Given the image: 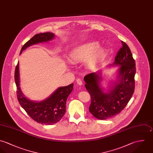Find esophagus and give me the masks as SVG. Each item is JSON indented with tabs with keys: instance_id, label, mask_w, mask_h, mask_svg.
Here are the masks:
<instances>
[{
	"instance_id": "esophagus-1",
	"label": "esophagus",
	"mask_w": 153,
	"mask_h": 153,
	"mask_svg": "<svg viewBox=\"0 0 153 153\" xmlns=\"http://www.w3.org/2000/svg\"><path fill=\"white\" fill-rule=\"evenodd\" d=\"M76 82H77V85H82V84H83V82H82V81L80 79H76Z\"/></svg>"
}]
</instances>
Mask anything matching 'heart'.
<instances>
[{
    "label": "heart",
    "instance_id": "obj_1",
    "mask_svg": "<svg viewBox=\"0 0 153 153\" xmlns=\"http://www.w3.org/2000/svg\"><path fill=\"white\" fill-rule=\"evenodd\" d=\"M104 53V49L98 46L97 42H90L73 48L68 54V59L73 63H77L86 60V66L92 69L97 65Z\"/></svg>",
    "mask_w": 153,
    "mask_h": 153
}]
</instances>
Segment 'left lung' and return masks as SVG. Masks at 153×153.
I'll list each match as a JSON object with an SVG mask.
<instances>
[{"mask_svg": "<svg viewBox=\"0 0 153 153\" xmlns=\"http://www.w3.org/2000/svg\"><path fill=\"white\" fill-rule=\"evenodd\" d=\"M115 61L108 67L119 66L115 79L110 82L108 89L102 85V72L98 71L84 77L85 85L91 96L89 111L96 118L106 120L119 114L131 99L135 88V62L131 51L123 41Z\"/></svg>", "mask_w": 153, "mask_h": 153, "instance_id": "obj_1", "label": "left lung"}]
</instances>
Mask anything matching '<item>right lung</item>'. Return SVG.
Masks as SVG:
<instances>
[{
  "label": "right lung",
  "mask_w": 153,
  "mask_h": 153,
  "mask_svg": "<svg viewBox=\"0 0 153 153\" xmlns=\"http://www.w3.org/2000/svg\"><path fill=\"white\" fill-rule=\"evenodd\" d=\"M55 37L53 32L40 33L35 35L27 42L20 52L33 45L47 42ZM19 62L16 66L15 81L17 88V98L21 106L36 122L44 125H53L59 122L65 112V105L68 96L73 89V83L57 88L50 96L41 101L32 100L27 98L21 91L19 79Z\"/></svg>",
  "instance_id": "1"
}]
</instances>
